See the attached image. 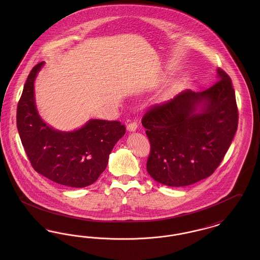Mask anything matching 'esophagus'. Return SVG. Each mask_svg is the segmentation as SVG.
<instances>
[{
    "instance_id": "obj_1",
    "label": "esophagus",
    "mask_w": 260,
    "mask_h": 260,
    "mask_svg": "<svg viewBox=\"0 0 260 260\" xmlns=\"http://www.w3.org/2000/svg\"><path fill=\"white\" fill-rule=\"evenodd\" d=\"M136 128H137V124L135 123V122H133V123H129V124L126 125V129H127L128 132H131V133H133V132H136Z\"/></svg>"
}]
</instances>
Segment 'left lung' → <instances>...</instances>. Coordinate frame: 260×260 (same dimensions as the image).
Returning <instances> with one entry per match:
<instances>
[{
  "label": "left lung",
  "instance_id": "left-lung-1",
  "mask_svg": "<svg viewBox=\"0 0 260 260\" xmlns=\"http://www.w3.org/2000/svg\"><path fill=\"white\" fill-rule=\"evenodd\" d=\"M217 82L195 92L186 89L142 118L151 144L147 172L172 187L194 184L216 170L238 127L231 79L217 69Z\"/></svg>",
  "mask_w": 260,
  "mask_h": 260
}]
</instances>
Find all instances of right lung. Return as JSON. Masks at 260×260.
Masks as SVG:
<instances>
[{
	"mask_svg": "<svg viewBox=\"0 0 260 260\" xmlns=\"http://www.w3.org/2000/svg\"><path fill=\"white\" fill-rule=\"evenodd\" d=\"M44 65L39 63L30 72L17 106L16 125L25 152L34 170L51 181L75 188L90 185L106 169L125 127L118 121L91 119L78 129L62 132L44 122L34 87Z\"/></svg>",
	"mask_w": 260,
	"mask_h": 260,
	"instance_id": "1",
	"label": "right lung"
}]
</instances>
